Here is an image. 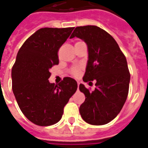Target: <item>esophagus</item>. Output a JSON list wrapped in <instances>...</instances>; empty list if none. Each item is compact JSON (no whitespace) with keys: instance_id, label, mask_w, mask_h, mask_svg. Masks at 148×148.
Returning a JSON list of instances; mask_svg holds the SVG:
<instances>
[{"instance_id":"esophagus-1","label":"esophagus","mask_w":148,"mask_h":148,"mask_svg":"<svg viewBox=\"0 0 148 148\" xmlns=\"http://www.w3.org/2000/svg\"><path fill=\"white\" fill-rule=\"evenodd\" d=\"M79 82H77V90H78V87H79Z\"/></svg>"}]
</instances>
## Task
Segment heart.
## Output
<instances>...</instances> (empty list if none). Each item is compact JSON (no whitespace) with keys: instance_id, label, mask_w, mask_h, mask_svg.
Returning <instances> with one entry per match:
<instances>
[{"instance_id":"heart-1","label":"heart","mask_w":148,"mask_h":148,"mask_svg":"<svg viewBox=\"0 0 148 148\" xmlns=\"http://www.w3.org/2000/svg\"><path fill=\"white\" fill-rule=\"evenodd\" d=\"M80 69H81L80 66H75V67H74L73 69H72L71 72H72V74H74V76H77L78 74H79Z\"/></svg>"}]
</instances>
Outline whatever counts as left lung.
Here are the masks:
<instances>
[{
    "label": "left lung",
    "instance_id": "left-lung-1",
    "mask_svg": "<svg viewBox=\"0 0 148 148\" xmlns=\"http://www.w3.org/2000/svg\"><path fill=\"white\" fill-rule=\"evenodd\" d=\"M74 37L82 39L88 47L83 81L97 82L93 91L80 84L79 90L86 96L80 114L88 124H108L119 114L127 99L130 74L126 58L113 37L97 26L77 27L70 38Z\"/></svg>",
    "mask_w": 148,
    "mask_h": 148
}]
</instances>
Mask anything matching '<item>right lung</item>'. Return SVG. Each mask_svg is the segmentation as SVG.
Returning a JSON list of instances; mask_svg holds the SVG:
<instances>
[{"instance_id": "add662e5", "label": "right lung", "mask_w": 148, "mask_h": 148, "mask_svg": "<svg viewBox=\"0 0 148 148\" xmlns=\"http://www.w3.org/2000/svg\"><path fill=\"white\" fill-rule=\"evenodd\" d=\"M74 27H44L24 42L12 69V91L21 112L35 124L50 126L61 120L64 106L77 88L74 78L51 83L50 69L58 64V49Z\"/></svg>"}]
</instances>
